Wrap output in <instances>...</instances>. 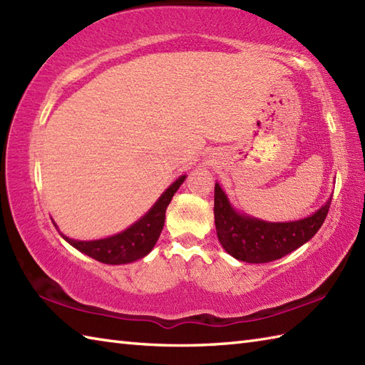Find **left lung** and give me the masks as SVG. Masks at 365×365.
Wrapping results in <instances>:
<instances>
[{
    "mask_svg": "<svg viewBox=\"0 0 365 365\" xmlns=\"http://www.w3.org/2000/svg\"><path fill=\"white\" fill-rule=\"evenodd\" d=\"M331 199L307 218L268 222L237 212L220 183H215V226L220 243L232 257L247 263H267L284 257L307 243L327 220Z\"/></svg>",
    "mask_w": 365,
    "mask_h": 365,
    "instance_id": "1",
    "label": "left lung"
}]
</instances>
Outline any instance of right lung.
Here are the masks:
<instances>
[{
    "label": "right lung",
    "mask_w": 365,
    "mask_h": 365,
    "mask_svg": "<svg viewBox=\"0 0 365 365\" xmlns=\"http://www.w3.org/2000/svg\"><path fill=\"white\" fill-rule=\"evenodd\" d=\"M185 178H187V175H180L174 183H170L168 190L158 197L157 202L152 205L150 210L135 224H131L128 229L122 230L120 234L102 240H91V242L68 238L64 234H61V232L59 234L75 250H78L80 252L98 262L108 263V265H122V263H131L143 259L153 250L155 243L160 238L163 226H165L166 208L170 199L175 195V191L185 182Z\"/></svg>",
    "instance_id": "add662e5"
}]
</instances>
